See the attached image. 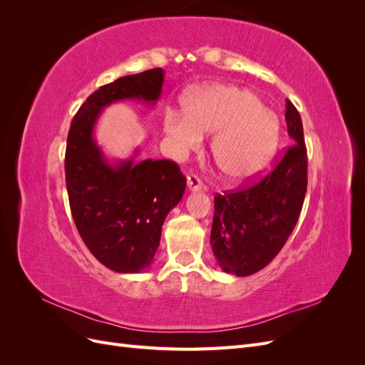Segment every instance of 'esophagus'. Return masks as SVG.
<instances>
[{
	"mask_svg": "<svg viewBox=\"0 0 365 365\" xmlns=\"http://www.w3.org/2000/svg\"><path fill=\"white\" fill-rule=\"evenodd\" d=\"M187 187H189L190 192H201L204 184L196 175H189L187 176Z\"/></svg>",
	"mask_w": 365,
	"mask_h": 365,
	"instance_id": "obj_1",
	"label": "esophagus"
}]
</instances>
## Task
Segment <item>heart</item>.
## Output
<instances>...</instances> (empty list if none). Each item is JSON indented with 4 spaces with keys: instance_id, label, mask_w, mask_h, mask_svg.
I'll list each match as a JSON object with an SVG mask.
<instances>
[{
    "instance_id": "obj_1",
    "label": "heart",
    "mask_w": 365,
    "mask_h": 365,
    "mask_svg": "<svg viewBox=\"0 0 365 365\" xmlns=\"http://www.w3.org/2000/svg\"><path fill=\"white\" fill-rule=\"evenodd\" d=\"M164 130L181 150L196 149L202 134H216L212 157L217 169L230 181H244L269 164L280 128L275 114L262 108L254 93L213 86L187 98L185 114H165Z\"/></svg>"
}]
</instances>
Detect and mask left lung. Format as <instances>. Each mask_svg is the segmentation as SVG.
Returning <instances> with one entry per match:
<instances>
[{
    "mask_svg": "<svg viewBox=\"0 0 365 365\" xmlns=\"http://www.w3.org/2000/svg\"><path fill=\"white\" fill-rule=\"evenodd\" d=\"M286 126L292 145L259 182L215 196L213 254L224 272L247 277L277 256L300 216L307 187L303 123L286 101Z\"/></svg>",
    "mask_w": 365,
    "mask_h": 365,
    "instance_id": "left-lung-1",
    "label": "left lung"
}]
</instances>
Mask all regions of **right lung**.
<instances>
[{
  "label": "right lung",
  "mask_w": 365,
  "mask_h": 365,
  "mask_svg": "<svg viewBox=\"0 0 365 365\" xmlns=\"http://www.w3.org/2000/svg\"><path fill=\"white\" fill-rule=\"evenodd\" d=\"M164 71L153 68L98 88L74 115L65 150V181L77 231L93 256L121 274L150 267L161 228L181 201L185 176L170 160L109 163L94 140L103 108L120 101L155 105Z\"/></svg>",
  "instance_id": "add662e5"
}]
</instances>
